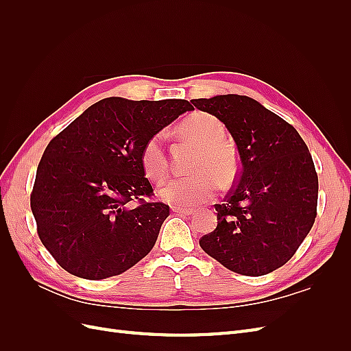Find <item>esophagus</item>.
I'll return each instance as SVG.
<instances>
[{
	"label": "esophagus",
	"instance_id": "34e87169",
	"mask_svg": "<svg viewBox=\"0 0 351 351\" xmlns=\"http://www.w3.org/2000/svg\"><path fill=\"white\" fill-rule=\"evenodd\" d=\"M173 212H176V214H178V215H192L195 210H193V209H187V208L174 206V208H173Z\"/></svg>",
	"mask_w": 351,
	"mask_h": 351
}]
</instances>
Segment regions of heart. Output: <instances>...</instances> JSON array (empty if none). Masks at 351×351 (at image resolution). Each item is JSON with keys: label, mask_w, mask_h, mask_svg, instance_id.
<instances>
[{"label": "heart", "mask_w": 351, "mask_h": 351, "mask_svg": "<svg viewBox=\"0 0 351 351\" xmlns=\"http://www.w3.org/2000/svg\"><path fill=\"white\" fill-rule=\"evenodd\" d=\"M178 132L199 147V154L190 168L195 174L168 180L159 189V196L169 205L190 208L215 195L217 180L224 186L231 183L237 164L234 154L224 145L226 127L217 117L204 112L195 114L180 124ZM141 161L146 177L152 182H159L167 176L168 159L164 133H156L146 141Z\"/></svg>", "instance_id": "1"}]
</instances>
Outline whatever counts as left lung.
<instances>
[{
	"mask_svg": "<svg viewBox=\"0 0 351 351\" xmlns=\"http://www.w3.org/2000/svg\"><path fill=\"white\" fill-rule=\"evenodd\" d=\"M226 124L237 145V184L218 212L217 228L200 247L232 272L261 277L282 267L313 226L317 174L312 155L291 124L243 95L193 99Z\"/></svg>",
	"mask_w": 351,
	"mask_h": 351,
	"instance_id": "1",
	"label": "left lung"
}]
</instances>
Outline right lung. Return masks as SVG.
Returning <instances> with one entry per match:
<instances>
[{
  "label": "right lung",
  "instance_id": "1",
  "mask_svg": "<svg viewBox=\"0 0 351 351\" xmlns=\"http://www.w3.org/2000/svg\"><path fill=\"white\" fill-rule=\"evenodd\" d=\"M186 99L105 98L52 139L40 158L30 208L38 236L62 269L84 280L120 275L154 247L169 206L154 195L142 149ZM137 199L139 206L130 208Z\"/></svg>",
  "mask_w": 351,
  "mask_h": 351
}]
</instances>
